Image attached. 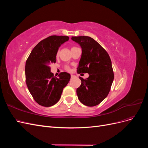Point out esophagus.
I'll return each mask as SVG.
<instances>
[{"instance_id":"esophagus-1","label":"esophagus","mask_w":148,"mask_h":148,"mask_svg":"<svg viewBox=\"0 0 148 148\" xmlns=\"http://www.w3.org/2000/svg\"><path fill=\"white\" fill-rule=\"evenodd\" d=\"M71 78H76V75H71Z\"/></svg>"}]
</instances>
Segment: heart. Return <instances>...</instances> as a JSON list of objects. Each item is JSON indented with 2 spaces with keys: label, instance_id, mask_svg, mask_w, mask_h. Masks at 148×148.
I'll return each instance as SVG.
<instances>
[{
  "label": "heart",
  "instance_id": "obj_1",
  "mask_svg": "<svg viewBox=\"0 0 148 148\" xmlns=\"http://www.w3.org/2000/svg\"><path fill=\"white\" fill-rule=\"evenodd\" d=\"M59 51H58L57 52V53H56V57H58V56H59ZM66 70H70V68H69V67L68 66H66Z\"/></svg>",
  "mask_w": 148,
  "mask_h": 148
}]
</instances>
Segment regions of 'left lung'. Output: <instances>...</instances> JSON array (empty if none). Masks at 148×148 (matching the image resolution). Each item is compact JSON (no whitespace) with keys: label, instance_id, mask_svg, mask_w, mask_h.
<instances>
[{"label":"left lung","instance_id":"left-lung-1","mask_svg":"<svg viewBox=\"0 0 148 148\" xmlns=\"http://www.w3.org/2000/svg\"><path fill=\"white\" fill-rule=\"evenodd\" d=\"M71 39L79 44L82 50L77 73L89 74L86 79L79 77L82 84L77 89L78 99L86 106H97L108 95L114 78L110 58L91 37L72 36Z\"/></svg>","mask_w":148,"mask_h":148}]
</instances>
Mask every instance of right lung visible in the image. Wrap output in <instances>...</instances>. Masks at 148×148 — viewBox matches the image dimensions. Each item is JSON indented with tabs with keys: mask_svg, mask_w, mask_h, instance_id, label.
<instances>
[{
	"mask_svg": "<svg viewBox=\"0 0 148 148\" xmlns=\"http://www.w3.org/2000/svg\"><path fill=\"white\" fill-rule=\"evenodd\" d=\"M66 36H51L40 41L31 51L25 65L26 83L34 101L44 107L59 101L70 75L61 72L53 77L50 64L56 62V53L61 44L69 41Z\"/></svg>",
	"mask_w": 148,
	"mask_h": 148,
	"instance_id": "right-lung-1",
	"label": "right lung"
}]
</instances>
